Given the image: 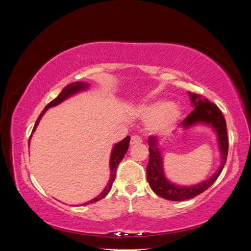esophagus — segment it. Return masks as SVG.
<instances>
[{"label":"esophagus","mask_w":251,"mask_h":251,"mask_svg":"<svg viewBox=\"0 0 251 251\" xmlns=\"http://www.w3.org/2000/svg\"><path fill=\"white\" fill-rule=\"evenodd\" d=\"M140 142H142V138L140 137V136H138V135L132 136V138H131V144H137V143H140Z\"/></svg>","instance_id":"obj_1"}]
</instances>
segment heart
<instances>
[{
    "label": "heart",
    "mask_w": 251,
    "mask_h": 251,
    "mask_svg": "<svg viewBox=\"0 0 251 251\" xmlns=\"http://www.w3.org/2000/svg\"><path fill=\"white\" fill-rule=\"evenodd\" d=\"M137 113L144 120L153 123V130L161 134L172 131L182 115L178 105L168 100H158L142 105Z\"/></svg>",
    "instance_id": "obj_1"
}]
</instances>
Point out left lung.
Instances as JSON below:
<instances>
[{"mask_svg":"<svg viewBox=\"0 0 251 251\" xmlns=\"http://www.w3.org/2000/svg\"><path fill=\"white\" fill-rule=\"evenodd\" d=\"M188 94L191 96V100L195 108L182 120L181 126L186 128L194 126L195 124L204 123L214 127L218 134L220 151H221L222 154V162L219 170L214 174V176L202 182V183L193 186H179L173 184L172 182L164 177L161 153L158 147L156 136H150L148 139L150 159L147 166V178L153 192L166 200L184 201L192 199L194 197L202 194L204 191H206L208 187L214 184V182L223 171L227 160V154H228V138H227L226 121L221 110L201 94L191 92H188Z\"/></svg>","mask_w":251,"mask_h":251,"instance_id":"left-lung-1","label":"left lung"}]
</instances>
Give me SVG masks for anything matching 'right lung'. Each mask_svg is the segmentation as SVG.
<instances>
[{
    "mask_svg": "<svg viewBox=\"0 0 251 251\" xmlns=\"http://www.w3.org/2000/svg\"><path fill=\"white\" fill-rule=\"evenodd\" d=\"M88 83L87 82H83V81H76V82H72L70 83V85L66 86L62 92L59 93V95L55 98V100H53L51 102H49L46 107H45V109L42 111V113L40 114L39 118H37L36 123L34 125V127L32 130V133L35 131V128L37 126V125H39V121L40 119L42 118V116L45 114V112H46L48 110V108L50 107H54V105L58 104L59 102H62L63 100H65L66 98H68L69 96L75 94L76 92H79V91L81 90H85L88 88ZM30 138H31V136L29 137V142H30ZM130 136H126V137L125 139L121 140L120 142L116 143L115 146H114L113 148V151H112V154H111V159H110V168H111V178L109 180V183L108 185L105 186V188L103 189V191L100 193V195H98L96 198L92 199L91 201L87 202V203H83L82 205H88L90 203H94V202H97L101 200L102 198H104L105 196H107L109 194V192L111 191L112 188V184L114 180H115V176H116V170H117V166L118 164L121 162V160H123L126 153L127 151V149H128V143H130Z\"/></svg>",
    "mask_w": 251,
    "mask_h": 251,
    "instance_id": "right-lung-1",
    "label": "right lung"
}]
</instances>
